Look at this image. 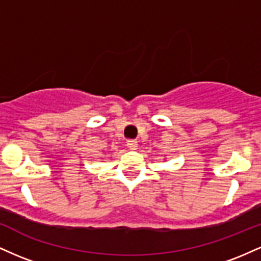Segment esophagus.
Listing matches in <instances>:
<instances>
[{"instance_id":"obj_1","label":"esophagus","mask_w":261,"mask_h":261,"mask_svg":"<svg viewBox=\"0 0 261 261\" xmlns=\"http://www.w3.org/2000/svg\"><path fill=\"white\" fill-rule=\"evenodd\" d=\"M126 146L130 149H136L137 148V141L136 140H127Z\"/></svg>"}]
</instances>
